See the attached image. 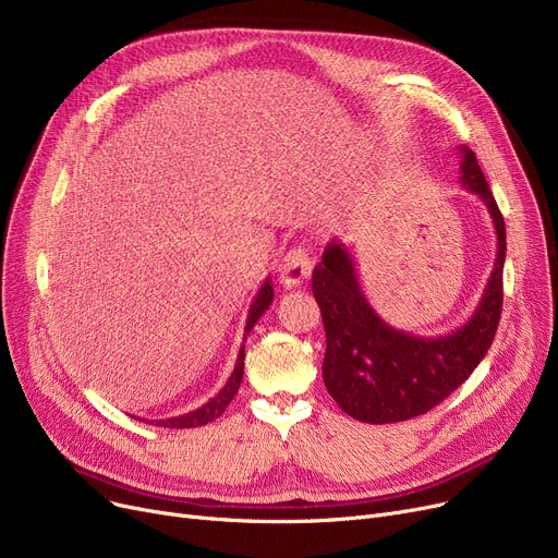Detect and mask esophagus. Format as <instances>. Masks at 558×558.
<instances>
[{"label": "esophagus", "instance_id": "obj_1", "mask_svg": "<svg viewBox=\"0 0 558 558\" xmlns=\"http://www.w3.org/2000/svg\"><path fill=\"white\" fill-rule=\"evenodd\" d=\"M310 274H312V257L301 246L289 248L278 264V278L287 289L299 287L303 280H307Z\"/></svg>", "mask_w": 558, "mask_h": 558}]
</instances>
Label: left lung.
<instances>
[{"label": "left lung", "mask_w": 558, "mask_h": 558, "mask_svg": "<svg viewBox=\"0 0 558 558\" xmlns=\"http://www.w3.org/2000/svg\"><path fill=\"white\" fill-rule=\"evenodd\" d=\"M459 154L461 187L486 205L497 238L490 278L461 328L441 337H418L389 326L364 294L353 246L330 242L314 269L312 291L328 343L324 383L341 412L355 421L385 425L427 414L471 377L495 339L505 296V217L475 154L468 146H459Z\"/></svg>", "instance_id": "obj_1"}]
</instances>
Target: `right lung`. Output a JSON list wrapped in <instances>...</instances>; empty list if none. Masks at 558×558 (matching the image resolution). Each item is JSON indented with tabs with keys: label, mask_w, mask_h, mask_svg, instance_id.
<instances>
[{
	"label": "right lung",
	"mask_w": 558,
	"mask_h": 558,
	"mask_svg": "<svg viewBox=\"0 0 558 558\" xmlns=\"http://www.w3.org/2000/svg\"><path fill=\"white\" fill-rule=\"evenodd\" d=\"M271 303H274V287H271V280L267 278V280L262 282L257 296L251 303V310H248V316H246V328H244V341H246L248 332L253 330V326L257 324V318L269 310ZM242 375H244V343L240 348V355H238V364H234V371L230 373L228 383L223 385V389L215 398H210L208 402L201 404L198 409H194V412H187L183 416L162 418V421H146V423H151V425L156 423L160 427H171V429H185V427L208 425V423H213L215 418H219L223 414V409L230 404L234 393H238V389L242 385Z\"/></svg>",
	"instance_id": "add662e5"
}]
</instances>
